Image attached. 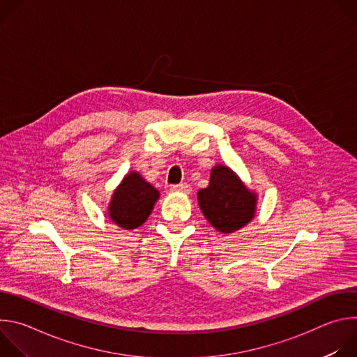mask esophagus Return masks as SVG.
Here are the masks:
<instances>
[{"label": "esophagus", "instance_id": "esophagus-1", "mask_svg": "<svg viewBox=\"0 0 357 357\" xmlns=\"http://www.w3.org/2000/svg\"><path fill=\"white\" fill-rule=\"evenodd\" d=\"M171 190L172 192H178V193H185V195H188V193H190V186L188 185V183H179V185H174V186H171Z\"/></svg>", "mask_w": 357, "mask_h": 357}]
</instances>
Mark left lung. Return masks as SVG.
Segmentation results:
<instances>
[{
  "label": "left lung",
  "instance_id": "1",
  "mask_svg": "<svg viewBox=\"0 0 357 357\" xmlns=\"http://www.w3.org/2000/svg\"><path fill=\"white\" fill-rule=\"evenodd\" d=\"M257 192L250 190L227 165L216 164L209 185L197 192L199 208L205 219L223 234L247 226L257 212Z\"/></svg>",
  "mask_w": 357,
  "mask_h": 357
}]
</instances>
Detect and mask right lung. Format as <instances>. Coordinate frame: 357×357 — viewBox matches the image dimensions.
<instances>
[{"label": "right lung", "instance_id": "right-lung-1", "mask_svg": "<svg viewBox=\"0 0 357 357\" xmlns=\"http://www.w3.org/2000/svg\"><path fill=\"white\" fill-rule=\"evenodd\" d=\"M160 199L157 190L137 171H130L114 189L107 206L110 220L124 230L139 227Z\"/></svg>", "mask_w": 357, "mask_h": 357}]
</instances>
